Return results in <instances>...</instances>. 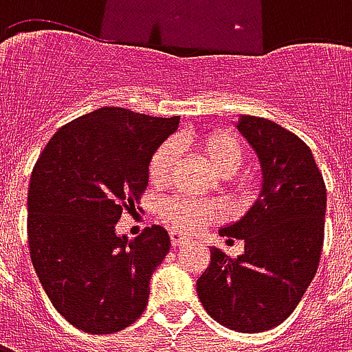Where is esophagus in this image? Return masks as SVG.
Returning <instances> with one entry per match:
<instances>
[{
	"label": "esophagus",
	"instance_id": "obj_1",
	"mask_svg": "<svg viewBox=\"0 0 352 352\" xmlns=\"http://www.w3.org/2000/svg\"><path fill=\"white\" fill-rule=\"evenodd\" d=\"M169 237H171V245H173V247H181V245L188 243V237L184 236V234H181V232H171Z\"/></svg>",
	"mask_w": 352,
	"mask_h": 352
}]
</instances>
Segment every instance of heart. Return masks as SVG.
Masks as SVG:
<instances>
[{"instance_id": "heart-1", "label": "heart", "mask_w": 352, "mask_h": 352, "mask_svg": "<svg viewBox=\"0 0 352 352\" xmlns=\"http://www.w3.org/2000/svg\"><path fill=\"white\" fill-rule=\"evenodd\" d=\"M204 153L209 166L221 175H234L243 164V148L232 133L226 131H211L206 135L186 138ZM179 154V145L175 141L162 143L153 158L148 162V179L154 184H164L169 179L173 164ZM164 219L171 228L181 232H196L206 222L219 217V207L211 201H199L190 198H173L164 204Z\"/></svg>"}]
</instances>
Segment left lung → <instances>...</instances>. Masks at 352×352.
I'll return each mask as SVG.
<instances>
[{"instance_id": "8db88e82", "label": "left lung", "mask_w": 352, "mask_h": 352, "mask_svg": "<svg viewBox=\"0 0 352 352\" xmlns=\"http://www.w3.org/2000/svg\"><path fill=\"white\" fill-rule=\"evenodd\" d=\"M262 168V188L251 209L221 236L243 239L230 258L211 249L196 283L204 309L230 330L256 333L287 320L315 277L324 243L326 186L311 148L267 118L237 120Z\"/></svg>"}]
</instances>
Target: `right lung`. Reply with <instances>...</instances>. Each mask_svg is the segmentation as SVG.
Segmentation results:
<instances>
[{"label":"right lung","mask_w":352,"mask_h":352,"mask_svg":"<svg viewBox=\"0 0 352 352\" xmlns=\"http://www.w3.org/2000/svg\"><path fill=\"white\" fill-rule=\"evenodd\" d=\"M179 120L96 109L62 126L35 164L30 256L52 305L82 332H118L145 311L151 275L169 252L168 232L154 224L128 239L115 226L135 209L148 162Z\"/></svg>","instance_id":"obj_1"}]
</instances>
